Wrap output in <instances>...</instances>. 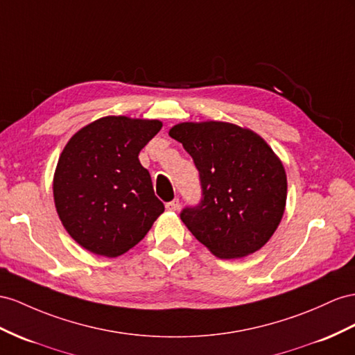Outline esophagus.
Segmentation results:
<instances>
[{"label":"esophagus","instance_id":"obj_1","mask_svg":"<svg viewBox=\"0 0 355 355\" xmlns=\"http://www.w3.org/2000/svg\"><path fill=\"white\" fill-rule=\"evenodd\" d=\"M178 208H180V201H178V199H174V201L166 202V210L168 211H177Z\"/></svg>","mask_w":355,"mask_h":355}]
</instances>
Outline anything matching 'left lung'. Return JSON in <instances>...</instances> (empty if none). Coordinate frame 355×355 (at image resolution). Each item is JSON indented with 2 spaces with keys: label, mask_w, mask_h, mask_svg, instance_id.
<instances>
[{
  "label": "left lung",
  "mask_w": 355,
  "mask_h": 355,
  "mask_svg": "<svg viewBox=\"0 0 355 355\" xmlns=\"http://www.w3.org/2000/svg\"><path fill=\"white\" fill-rule=\"evenodd\" d=\"M199 171L202 201L181 220L214 257L237 259L271 239L286 207V172L270 145L225 121L180 123L169 130Z\"/></svg>",
  "instance_id": "1"
}]
</instances>
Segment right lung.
<instances>
[{
	"label": "right lung",
	"mask_w": 355,
	"mask_h": 355,
	"mask_svg": "<svg viewBox=\"0 0 355 355\" xmlns=\"http://www.w3.org/2000/svg\"><path fill=\"white\" fill-rule=\"evenodd\" d=\"M162 125L159 120L107 115L66 144L53 174V202L80 248L98 257H120L165 211L138 157Z\"/></svg>",
	"instance_id": "1"
}]
</instances>
